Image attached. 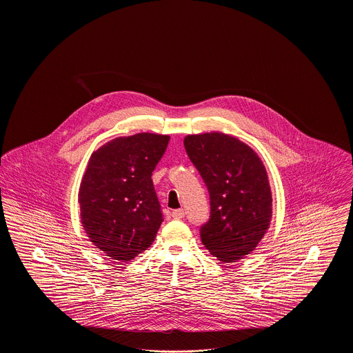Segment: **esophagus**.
Instances as JSON below:
<instances>
[{
	"mask_svg": "<svg viewBox=\"0 0 353 353\" xmlns=\"http://www.w3.org/2000/svg\"><path fill=\"white\" fill-rule=\"evenodd\" d=\"M170 214H172L173 219H180L184 217L185 212L183 209H176V210H173Z\"/></svg>",
	"mask_w": 353,
	"mask_h": 353,
	"instance_id": "34e87169",
	"label": "esophagus"
}]
</instances>
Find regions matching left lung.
Returning <instances> with one entry per match:
<instances>
[{
  "mask_svg": "<svg viewBox=\"0 0 353 353\" xmlns=\"http://www.w3.org/2000/svg\"><path fill=\"white\" fill-rule=\"evenodd\" d=\"M185 151L210 196L202 243L221 262L248 255L265 236L272 216L268 172L252 148L221 132L188 134Z\"/></svg>",
  "mask_w": 353,
  "mask_h": 353,
  "instance_id": "left-lung-1",
  "label": "left lung"
}]
</instances>
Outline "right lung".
<instances>
[{"mask_svg": "<svg viewBox=\"0 0 353 353\" xmlns=\"http://www.w3.org/2000/svg\"><path fill=\"white\" fill-rule=\"evenodd\" d=\"M168 134L117 137L94 152L79 188L81 221L90 241L107 256L127 262L147 250L163 222L152 172Z\"/></svg>", "mask_w": 353, "mask_h": 353, "instance_id": "1", "label": "right lung"}]
</instances>
